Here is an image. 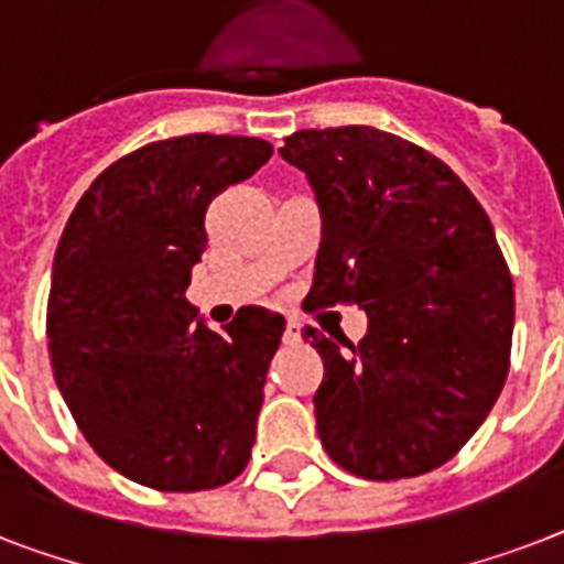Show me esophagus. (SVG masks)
<instances>
[{
    "instance_id": "34e87169",
    "label": "esophagus",
    "mask_w": 564,
    "mask_h": 564,
    "mask_svg": "<svg viewBox=\"0 0 564 564\" xmlns=\"http://www.w3.org/2000/svg\"><path fill=\"white\" fill-rule=\"evenodd\" d=\"M283 343H286V345H299L301 343V322H299V318H286Z\"/></svg>"
}]
</instances>
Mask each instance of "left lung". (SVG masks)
Segmentation results:
<instances>
[{"label":"left lung","mask_w":564,"mask_h":564,"mask_svg":"<svg viewBox=\"0 0 564 564\" xmlns=\"http://www.w3.org/2000/svg\"><path fill=\"white\" fill-rule=\"evenodd\" d=\"M281 154L322 210L304 310L357 304L369 316L357 345L301 334L325 362L318 438L366 480L433 471L507 383L516 292L489 216L447 163L389 131L310 128Z\"/></svg>","instance_id":"8db88e82"}]
</instances>
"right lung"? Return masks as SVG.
Returning a JSON list of instances; mask_svg holds the SVG:
<instances>
[{"mask_svg": "<svg viewBox=\"0 0 564 564\" xmlns=\"http://www.w3.org/2000/svg\"><path fill=\"white\" fill-rule=\"evenodd\" d=\"M272 158L257 137L184 134L119 158L66 221L46 336L55 383L93 451L158 491L242 474L283 316L242 307L216 334L184 299L207 204Z\"/></svg>", "mask_w": 564, "mask_h": 564, "instance_id": "add662e5", "label": "right lung"}]
</instances>
